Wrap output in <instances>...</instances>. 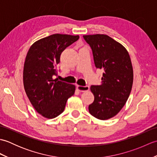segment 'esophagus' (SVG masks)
<instances>
[{
    "label": "esophagus",
    "instance_id": "esophagus-1",
    "mask_svg": "<svg viewBox=\"0 0 157 157\" xmlns=\"http://www.w3.org/2000/svg\"><path fill=\"white\" fill-rule=\"evenodd\" d=\"M77 88H78V90L79 92H86L89 90V86H77Z\"/></svg>",
    "mask_w": 157,
    "mask_h": 157
}]
</instances>
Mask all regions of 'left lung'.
<instances>
[{"label":"left lung","instance_id":"1","mask_svg":"<svg viewBox=\"0 0 157 157\" xmlns=\"http://www.w3.org/2000/svg\"><path fill=\"white\" fill-rule=\"evenodd\" d=\"M96 68L104 70L102 84L91 86L94 101L89 112L101 120L112 118L121 111L132 90L134 73L129 53L114 39L105 34L85 35Z\"/></svg>","mask_w":157,"mask_h":157}]
</instances>
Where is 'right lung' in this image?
Returning <instances> with one entry per match:
<instances>
[{
	"mask_svg": "<svg viewBox=\"0 0 157 157\" xmlns=\"http://www.w3.org/2000/svg\"><path fill=\"white\" fill-rule=\"evenodd\" d=\"M79 36L55 34L35 42L29 48L23 67V86L35 110L47 119L63 112L75 86L54 79L62 52L79 39Z\"/></svg>",
	"mask_w": 157,
	"mask_h": 157,
	"instance_id": "obj_1",
	"label": "right lung"
}]
</instances>
